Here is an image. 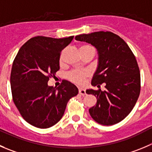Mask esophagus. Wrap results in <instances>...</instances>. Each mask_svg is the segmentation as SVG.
I'll list each match as a JSON object with an SVG mask.
<instances>
[{"mask_svg": "<svg viewBox=\"0 0 152 152\" xmlns=\"http://www.w3.org/2000/svg\"><path fill=\"white\" fill-rule=\"evenodd\" d=\"M79 93L80 94V95H86V90H85L84 89H82V88H80V89H79Z\"/></svg>", "mask_w": 152, "mask_h": 152, "instance_id": "34e87169", "label": "esophagus"}]
</instances>
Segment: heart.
I'll return each instance as SVG.
<instances>
[{
	"instance_id": "1",
	"label": "heart",
	"mask_w": 152,
	"mask_h": 152,
	"mask_svg": "<svg viewBox=\"0 0 152 152\" xmlns=\"http://www.w3.org/2000/svg\"><path fill=\"white\" fill-rule=\"evenodd\" d=\"M89 48H93V47H92L89 45H83L80 46V51H83V50H86L87 49ZM89 76V72L87 71L84 70H75L71 72L68 75V77H69V80L71 81H72L73 83H77V84H83V82H84L85 79Z\"/></svg>"
}]
</instances>
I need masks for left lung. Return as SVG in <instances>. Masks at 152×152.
Returning <instances> with one entry per match:
<instances>
[{"label": "left lung", "instance_id": "1", "mask_svg": "<svg viewBox=\"0 0 152 152\" xmlns=\"http://www.w3.org/2000/svg\"><path fill=\"white\" fill-rule=\"evenodd\" d=\"M75 39L97 49L99 63L91 83L100 88L104 83L106 88L104 91L86 89V93L97 99L89 114L101 125L118 123L131 112L140 95V74L135 56L127 43L112 32L81 34Z\"/></svg>", "mask_w": 152, "mask_h": 152}]
</instances>
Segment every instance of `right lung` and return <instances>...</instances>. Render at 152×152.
<instances>
[{
  "instance_id": "obj_1",
  "label": "right lung",
  "mask_w": 152,
  "mask_h": 152,
  "mask_svg": "<svg viewBox=\"0 0 152 152\" xmlns=\"http://www.w3.org/2000/svg\"><path fill=\"white\" fill-rule=\"evenodd\" d=\"M74 37H33L18 50L12 63L10 84L12 99L26 122L39 128L57 124L69 99L78 94L75 84L63 80L59 87L48 86L60 69L62 50Z\"/></svg>"
}]
</instances>
